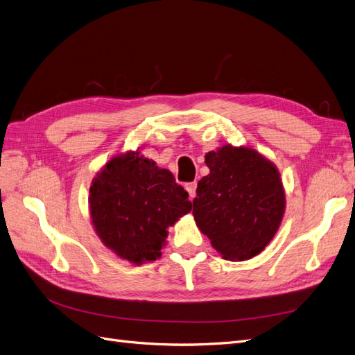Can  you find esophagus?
<instances>
[{"label": "esophagus", "mask_w": 355, "mask_h": 355, "mask_svg": "<svg viewBox=\"0 0 355 355\" xmlns=\"http://www.w3.org/2000/svg\"><path fill=\"white\" fill-rule=\"evenodd\" d=\"M185 189L188 191L191 200H194L196 194H197V182H189V184L185 185Z\"/></svg>", "instance_id": "esophagus-1"}]
</instances>
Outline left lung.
<instances>
[{"label":"left lung","mask_w":355,"mask_h":355,"mask_svg":"<svg viewBox=\"0 0 355 355\" xmlns=\"http://www.w3.org/2000/svg\"><path fill=\"white\" fill-rule=\"evenodd\" d=\"M210 173L192 201L197 227L225 259L247 261L270 244L286 197L277 167L252 148L225 145L206 154Z\"/></svg>","instance_id":"left-lung-1"}]
</instances>
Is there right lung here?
Returning <instances> with one entry per match:
<instances>
[{
	"mask_svg": "<svg viewBox=\"0 0 355 355\" xmlns=\"http://www.w3.org/2000/svg\"><path fill=\"white\" fill-rule=\"evenodd\" d=\"M89 202L102 243L137 265L161 256L167 228L192 207L173 175L139 153L114 157L93 179Z\"/></svg>",
	"mask_w": 355,
	"mask_h": 355,
	"instance_id": "1",
	"label": "right lung"
}]
</instances>
